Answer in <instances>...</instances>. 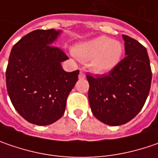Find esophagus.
I'll return each instance as SVG.
<instances>
[{
    "instance_id": "1",
    "label": "esophagus",
    "mask_w": 158,
    "mask_h": 158,
    "mask_svg": "<svg viewBox=\"0 0 158 158\" xmlns=\"http://www.w3.org/2000/svg\"><path fill=\"white\" fill-rule=\"evenodd\" d=\"M86 78V75H85V73L83 72H79V79H84Z\"/></svg>"
}]
</instances>
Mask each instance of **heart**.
I'll use <instances>...</instances> for the list:
<instances>
[{"label": "heart", "mask_w": 158, "mask_h": 158, "mask_svg": "<svg viewBox=\"0 0 158 158\" xmlns=\"http://www.w3.org/2000/svg\"><path fill=\"white\" fill-rule=\"evenodd\" d=\"M72 53L80 61L88 62L93 72L104 74L118 65L123 55V47L118 40L99 36L76 44Z\"/></svg>", "instance_id": "obj_1"}]
</instances>
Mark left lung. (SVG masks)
Instances as JSON below:
<instances>
[{
    "label": "left lung",
    "mask_w": 158,
    "mask_h": 158,
    "mask_svg": "<svg viewBox=\"0 0 158 158\" xmlns=\"http://www.w3.org/2000/svg\"><path fill=\"white\" fill-rule=\"evenodd\" d=\"M122 37L127 56L118 65L107 75H86L88 101L94 116L112 127L126 124L141 111L152 79L147 49L134 39Z\"/></svg>",
    "instance_id": "left-lung-1"
}]
</instances>
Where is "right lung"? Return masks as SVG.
I'll return each mask as SVG.
<instances>
[{
	"label": "right lung",
	"mask_w": 158,
	"mask_h": 158,
	"mask_svg": "<svg viewBox=\"0 0 158 158\" xmlns=\"http://www.w3.org/2000/svg\"><path fill=\"white\" fill-rule=\"evenodd\" d=\"M62 30H35L13 46L6 71V85L14 108L24 119L48 126L64 115L66 101L79 71L65 72L68 59L53 43Z\"/></svg>",
	"instance_id": "right-lung-1"
}]
</instances>
